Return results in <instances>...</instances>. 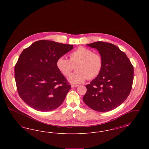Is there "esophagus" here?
I'll return each instance as SVG.
<instances>
[{
    "label": "esophagus",
    "instance_id": "obj_1",
    "mask_svg": "<svg viewBox=\"0 0 149 149\" xmlns=\"http://www.w3.org/2000/svg\"><path fill=\"white\" fill-rule=\"evenodd\" d=\"M78 86H79L78 85H74V84L71 85V88H77Z\"/></svg>",
    "mask_w": 149,
    "mask_h": 149
}]
</instances>
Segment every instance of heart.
Instances as JSON below:
<instances>
[{"instance_id":"heart-1","label":"heart","mask_w":149,"mask_h":149,"mask_svg":"<svg viewBox=\"0 0 149 149\" xmlns=\"http://www.w3.org/2000/svg\"><path fill=\"white\" fill-rule=\"evenodd\" d=\"M70 59L64 56L59 57L56 61L58 69L64 75H69L76 66V70L71 74L68 80L73 84L84 82L88 78L92 79L97 77L103 67V58L92 50L83 46L79 47L69 55Z\"/></svg>"}]
</instances>
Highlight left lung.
I'll return each mask as SVG.
<instances>
[{"label": "left lung", "mask_w": 149, "mask_h": 149, "mask_svg": "<svg viewBox=\"0 0 149 149\" xmlns=\"http://www.w3.org/2000/svg\"><path fill=\"white\" fill-rule=\"evenodd\" d=\"M86 46L96 49L103 58L99 75L86 85L85 104L106 112L120 105L129 95L134 80V67L125 52L113 44L98 41Z\"/></svg>", "instance_id": "8db88e82"}]
</instances>
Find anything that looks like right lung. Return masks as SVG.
Returning <instances> with one entry per match:
<instances>
[{"instance_id":"obj_1","label":"right lung","mask_w":149,"mask_h":149,"mask_svg":"<svg viewBox=\"0 0 149 149\" xmlns=\"http://www.w3.org/2000/svg\"><path fill=\"white\" fill-rule=\"evenodd\" d=\"M73 49L72 45L40 40L22 51L14 68L19 97L37 111L60 106L71 88L56 66L57 59Z\"/></svg>"}]
</instances>
